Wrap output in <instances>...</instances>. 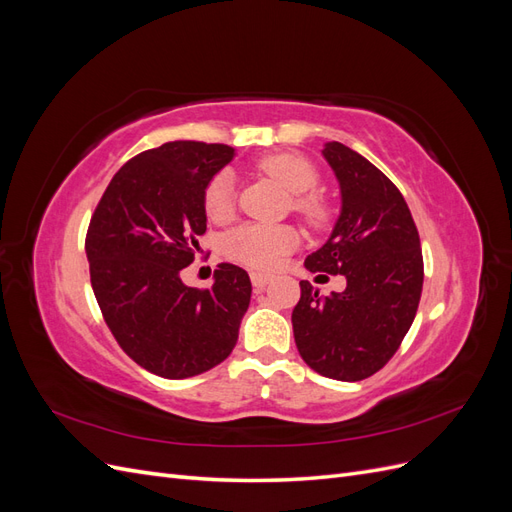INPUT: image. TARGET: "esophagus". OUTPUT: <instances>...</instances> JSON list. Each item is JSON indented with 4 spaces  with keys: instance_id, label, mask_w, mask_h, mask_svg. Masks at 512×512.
<instances>
[{
    "instance_id": "34e87169",
    "label": "esophagus",
    "mask_w": 512,
    "mask_h": 512,
    "mask_svg": "<svg viewBox=\"0 0 512 512\" xmlns=\"http://www.w3.org/2000/svg\"><path fill=\"white\" fill-rule=\"evenodd\" d=\"M271 280H273V277H271L269 273H258V271L252 273V284H254V288H265Z\"/></svg>"
}]
</instances>
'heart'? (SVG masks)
Returning a JSON list of instances; mask_svg holds the SVG:
<instances>
[{
    "mask_svg": "<svg viewBox=\"0 0 512 512\" xmlns=\"http://www.w3.org/2000/svg\"><path fill=\"white\" fill-rule=\"evenodd\" d=\"M258 168L262 173L282 183L292 192V209L309 224H318L324 218V209L314 196L305 192L314 190L318 183V170L314 164L297 153H273L262 158ZM205 213L213 222H226L235 211V179L230 173H218L205 188ZM297 232L290 226H262L245 224L230 230L222 241L224 254L252 269L269 271L280 265V260L297 247Z\"/></svg>",
    "mask_w": 512,
    "mask_h": 512,
    "instance_id": "heart-1",
    "label": "heart"
}]
</instances>
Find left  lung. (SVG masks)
<instances>
[{"label":"left lung","mask_w":512,"mask_h":512,"mask_svg":"<svg viewBox=\"0 0 512 512\" xmlns=\"http://www.w3.org/2000/svg\"><path fill=\"white\" fill-rule=\"evenodd\" d=\"M322 156L339 183L342 209L305 269L344 275L346 288L320 297L303 280L292 331L303 361L320 376L356 382L389 363L412 327L423 252L406 200L382 170L337 141L324 143Z\"/></svg>","instance_id":"left-lung-1"}]
</instances>
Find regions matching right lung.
<instances>
[{"label": "right lung", "instance_id": "obj_1", "mask_svg": "<svg viewBox=\"0 0 512 512\" xmlns=\"http://www.w3.org/2000/svg\"><path fill=\"white\" fill-rule=\"evenodd\" d=\"M235 158L228 145L173 141L123 164L91 215L85 252L108 329L134 363L183 380L220 365L239 337L252 282L222 265L211 288L181 271L205 235V188Z\"/></svg>", "mask_w": 512, "mask_h": 512}]
</instances>
